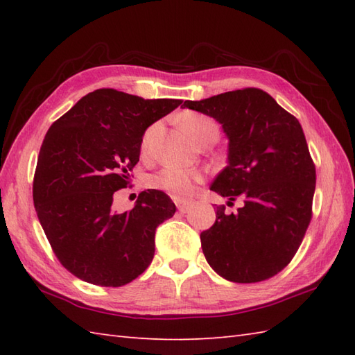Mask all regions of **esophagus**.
Listing matches in <instances>:
<instances>
[{"mask_svg": "<svg viewBox=\"0 0 355 355\" xmlns=\"http://www.w3.org/2000/svg\"><path fill=\"white\" fill-rule=\"evenodd\" d=\"M173 202H175V206L180 212H186V210L191 207V201L183 200V198H173Z\"/></svg>", "mask_w": 355, "mask_h": 355, "instance_id": "obj_1", "label": "esophagus"}]
</instances>
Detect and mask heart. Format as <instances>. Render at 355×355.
I'll list each match as a JSON object with an SVG mask.
<instances>
[{
	"label": "heart",
	"instance_id": "b5f03b06",
	"mask_svg": "<svg viewBox=\"0 0 355 355\" xmlns=\"http://www.w3.org/2000/svg\"><path fill=\"white\" fill-rule=\"evenodd\" d=\"M180 125H182L184 132L189 135L195 143L209 137V135H218V125L215 123V120L205 114H198V112H186V114L180 117ZM155 128L157 125L149 126L145 134H143L140 145L141 153H146L148 150L149 141L150 137H153ZM201 182L202 175L200 172L172 168V166L160 169L149 178V184L153 186L154 189L163 191L175 198L189 197L193 192L195 186Z\"/></svg>",
	"mask_w": 355,
	"mask_h": 355
}]
</instances>
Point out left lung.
<instances>
[{
	"label": "left lung",
	"mask_w": 355,
	"mask_h": 355,
	"mask_svg": "<svg viewBox=\"0 0 355 355\" xmlns=\"http://www.w3.org/2000/svg\"><path fill=\"white\" fill-rule=\"evenodd\" d=\"M184 108L221 123L227 166L210 191L244 205L216 207L215 224L200 235L206 261L221 277L252 284L288 266L302 243L315 189V168L299 120L258 88H244Z\"/></svg>",
	"instance_id": "1"
}]
</instances>
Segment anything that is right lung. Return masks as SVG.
<instances>
[{
	"label": "right lung",
	"instance_id": "1",
	"mask_svg": "<svg viewBox=\"0 0 355 355\" xmlns=\"http://www.w3.org/2000/svg\"><path fill=\"white\" fill-rule=\"evenodd\" d=\"M182 105L101 88L45 134L33 180L37 218L56 258L76 277L122 286L148 268L155 229L175 214L162 191H143L128 212L112 195L130 184L148 128Z\"/></svg>",
	"mask_w": 355,
	"mask_h": 355
}]
</instances>
